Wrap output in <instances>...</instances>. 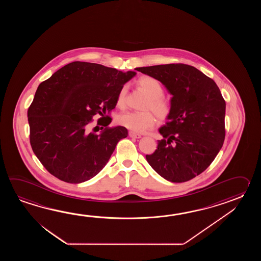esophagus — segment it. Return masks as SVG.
Returning a JSON list of instances; mask_svg holds the SVG:
<instances>
[{"instance_id":"1","label":"esophagus","mask_w":261,"mask_h":261,"mask_svg":"<svg viewBox=\"0 0 261 261\" xmlns=\"http://www.w3.org/2000/svg\"><path fill=\"white\" fill-rule=\"evenodd\" d=\"M128 136L132 137V138H141V135L138 133H133V132H128Z\"/></svg>"}]
</instances>
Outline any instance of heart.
Instances as JSON below:
<instances>
[{
    "label": "heart",
    "instance_id": "obj_1",
    "mask_svg": "<svg viewBox=\"0 0 261 261\" xmlns=\"http://www.w3.org/2000/svg\"><path fill=\"white\" fill-rule=\"evenodd\" d=\"M139 88L148 95L143 106V112H126L117 117V122L134 133H145L155 126V117L165 121L172 113V103L163 97V87L161 82L152 76H143L137 80ZM128 86L124 85L119 89L117 106L124 108L127 105ZM153 113H152L151 112Z\"/></svg>",
    "mask_w": 261,
    "mask_h": 261
}]
</instances>
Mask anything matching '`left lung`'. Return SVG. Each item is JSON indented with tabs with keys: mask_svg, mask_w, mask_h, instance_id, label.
<instances>
[{
	"mask_svg": "<svg viewBox=\"0 0 261 261\" xmlns=\"http://www.w3.org/2000/svg\"><path fill=\"white\" fill-rule=\"evenodd\" d=\"M172 95V113L160 128L163 139L146 161L161 176L183 183L204 172L224 144L226 101L216 82L183 63L136 68Z\"/></svg>",
	"mask_w": 261,
	"mask_h": 261,
	"instance_id": "obj_1",
	"label": "left lung"
}]
</instances>
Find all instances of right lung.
<instances>
[{"label": "right lung", "mask_w": 261, "mask_h": 261, "mask_svg": "<svg viewBox=\"0 0 261 261\" xmlns=\"http://www.w3.org/2000/svg\"><path fill=\"white\" fill-rule=\"evenodd\" d=\"M135 73L73 61L40 84L28 109L30 143L47 172L78 184L103 169L117 143L128 136L125 127L107 128L108 114L117 106L119 89ZM96 114L101 116L97 126L106 127L100 135L87 129Z\"/></svg>", "instance_id": "add662e5"}]
</instances>
